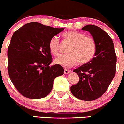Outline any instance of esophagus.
<instances>
[{"label": "esophagus", "mask_w": 124, "mask_h": 124, "mask_svg": "<svg viewBox=\"0 0 124 124\" xmlns=\"http://www.w3.org/2000/svg\"><path fill=\"white\" fill-rule=\"evenodd\" d=\"M70 72H71V70H70L64 69V74H66V75L69 74V73H70Z\"/></svg>", "instance_id": "34e87169"}]
</instances>
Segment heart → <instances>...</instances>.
Listing matches in <instances>:
<instances>
[{
	"label": "heart",
	"instance_id": "b5f03b06",
	"mask_svg": "<svg viewBox=\"0 0 124 124\" xmlns=\"http://www.w3.org/2000/svg\"><path fill=\"white\" fill-rule=\"evenodd\" d=\"M65 41L70 43L68 54L61 55L55 59V63L65 68H69L79 62L86 64L95 57L96 45L93 38L75 31H69L62 35ZM60 41L58 37L54 36L49 42V49L54 55L59 54Z\"/></svg>",
	"mask_w": 124,
	"mask_h": 124
}]
</instances>
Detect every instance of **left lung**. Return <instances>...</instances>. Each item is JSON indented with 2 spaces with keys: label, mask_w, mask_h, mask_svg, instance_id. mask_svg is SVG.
<instances>
[{
  "label": "left lung",
  "mask_w": 124,
  "mask_h": 124,
  "mask_svg": "<svg viewBox=\"0 0 124 124\" xmlns=\"http://www.w3.org/2000/svg\"><path fill=\"white\" fill-rule=\"evenodd\" d=\"M82 30L92 35L96 43V52L90 62L74 69L79 80L70 87V91L78 99L92 101L102 96L112 81L116 72V55L111 37L101 28L88 24Z\"/></svg>",
  "instance_id": "obj_1"
}]
</instances>
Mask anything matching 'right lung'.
I'll use <instances>...</instances> for the list:
<instances>
[{"instance_id": "obj_1", "label": "right lung", "mask_w": 124, "mask_h": 124, "mask_svg": "<svg viewBox=\"0 0 124 124\" xmlns=\"http://www.w3.org/2000/svg\"><path fill=\"white\" fill-rule=\"evenodd\" d=\"M63 30L30 22L13 34L8 47V74L24 97H45L52 90L55 78L64 74L62 66H49L52 59L49 49L50 39Z\"/></svg>"}]
</instances>
